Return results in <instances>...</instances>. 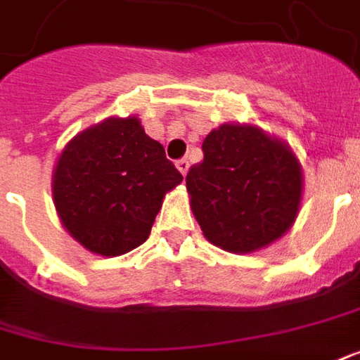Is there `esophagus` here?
Here are the masks:
<instances>
[{
  "instance_id": "obj_1",
  "label": "esophagus",
  "mask_w": 360,
  "mask_h": 360,
  "mask_svg": "<svg viewBox=\"0 0 360 360\" xmlns=\"http://www.w3.org/2000/svg\"><path fill=\"white\" fill-rule=\"evenodd\" d=\"M175 165H177V169L181 171V175H187V171H189V161L179 160L177 163H175Z\"/></svg>"
}]
</instances>
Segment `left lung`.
<instances>
[{"instance_id": "8db88e82", "label": "left lung", "mask_w": 360, "mask_h": 360, "mask_svg": "<svg viewBox=\"0 0 360 360\" xmlns=\"http://www.w3.org/2000/svg\"><path fill=\"white\" fill-rule=\"evenodd\" d=\"M187 173L191 211L205 238L234 254L278 240L295 221L303 191L292 148L248 124H222Z\"/></svg>"}]
</instances>
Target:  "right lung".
I'll use <instances>...</instances> for the list:
<instances>
[{
	"instance_id": "right-lung-1",
	"label": "right lung",
	"mask_w": 360,
	"mask_h": 360,
	"mask_svg": "<svg viewBox=\"0 0 360 360\" xmlns=\"http://www.w3.org/2000/svg\"><path fill=\"white\" fill-rule=\"evenodd\" d=\"M181 181L138 118H108L60 151L53 200L63 226L86 250L122 256L148 240L165 193Z\"/></svg>"
}]
</instances>
